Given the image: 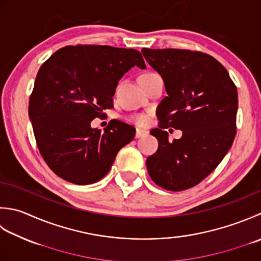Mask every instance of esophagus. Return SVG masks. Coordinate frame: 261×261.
Instances as JSON below:
<instances>
[{
    "label": "esophagus",
    "mask_w": 261,
    "mask_h": 261,
    "mask_svg": "<svg viewBox=\"0 0 261 261\" xmlns=\"http://www.w3.org/2000/svg\"><path fill=\"white\" fill-rule=\"evenodd\" d=\"M146 135H148V131H146V130H141V129H137L136 130V138L144 137Z\"/></svg>",
    "instance_id": "34e87169"
}]
</instances>
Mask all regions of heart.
<instances>
[{"mask_svg":"<svg viewBox=\"0 0 261 261\" xmlns=\"http://www.w3.org/2000/svg\"><path fill=\"white\" fill-rule=\"evenodd\" d=\"M146 74H150V73H146ZM146 74H142V75H146ZM130 121L134 122L135 124L139 125V126H145L149 123V116H148L147 114H144V113L135 114V115L130 116Z\"/></svg>","mask_w":261,"mask_h":261,"instance_id":"heart-1","label":"heart"}]
</instances>
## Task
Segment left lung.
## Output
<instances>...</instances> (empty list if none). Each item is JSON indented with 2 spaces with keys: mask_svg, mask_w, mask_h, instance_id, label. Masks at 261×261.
<instances>
[{
  "mask_svg": "<svg viewBox=\"0 0 261 261\" xmlns=\"http://www.w3.org/2000/svg\"><path fill=\"white\" fill-rule=\"evenodd\" d=\"M161 74L167 96L156 114L160 127L150 134L158 149L147 158L151 180L170 191L197 186L215 170L237 134L238 90L227 70L213 56L188 49L142 48ZM168 126L182 131L168 140Z\"/></svg>",
  "mask_w": 261,
  "mask_h": 261,
  "instance_id": "left-lung-1",
  "label": "left lung"
}]
</instances>
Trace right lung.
Returning <instances> with one entry per match:
<instances>
[{"instance_id": "right-lung-1", "label": "right lung", "mask_w": 261, "mask_h": 261, "mask_svg": "<svg viewBox=\"0 0 261 261\" xmlns=\"http://www.w3.org/2000/svg\"><path fill=\"white\" fill-rule=\"evenodd\" d=\"M137 65L136 49L106 45L61 48L43 63L29 99V119L44 161L63 180L85 186L109 173L117 152L136 129L112 120L101 132L90 123L113 107L119 80Z\"/></svg>"}]
</instances>
